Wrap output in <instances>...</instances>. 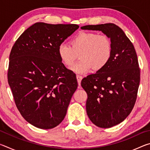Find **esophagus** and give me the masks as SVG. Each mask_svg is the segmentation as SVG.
<instances>
[{
	"label": "esophagus",
	"mask_w": 150,
	"mask_h": 150,
	"mask_svg": "<svg viewBox=\"0 0 150 150\" xmlns=\"http://www.w3.org/2000/svg\"><path fill=\"white\" fill-rule=\"evenodd\" d=\"M76 77H77V81H78V84L80 85H81V80H82L83 77L81 75H77V76H76Z\"/></svg>",
	"instance_id": "obj_1"
}]
</instances>
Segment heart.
Returning a JSON list of instances; mask_svg holds the SVG:
<instances>
[{
    "label": "heart",
    "instance_id": "heart-1",
    "mask_svg": "<svg viewBox=\"0 0 150 150\" xmlns=\"http://www.w3.org/2000/svg\"><path fill=\"white\" fill-rule=\"evenodd\" d=\"M70 45L63 44L58 47V55L66 67L74 64L78 55L80 61L71 70L85 73L93 69L99 71L107 65L112 55V45L107 35L96 32L79 33L70 40Z\"/></svg>",
    "mask_w": 150,
    "mask_h": 150
}]
</instances>
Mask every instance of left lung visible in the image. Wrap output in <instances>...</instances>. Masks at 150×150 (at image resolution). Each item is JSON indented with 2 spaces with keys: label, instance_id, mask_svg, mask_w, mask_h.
I'll use <instances>...</instances> for the list:
<instances>
[{
  "label": "left lung",
  "instance_id": "left-lung-1",
  "mask_svg": "<svg viewBox=\"0 0 150 150\" xmlns=\"http://www.w3.org/2000/svg\"><path fill=\"white\" fill-rule=\"evenodd\" d=\"M81 29L102 31L112 45L107 65L81 83L87 94L86 110L91 121L100 128H110L125 120L136 103L140 81L138 57L132 43L115 24L87 25Z\"/></svg>",
  "mask_w": 150,
  "mask_h": 150
}]
</instances>
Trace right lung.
Listing matches in <instances>:
<instances>
[{"instance_id":"right-lung-1","label":"right lung","mask_w":150,"mask_h":150,"mask_svg":"<svg viewBox=\"0 0 150 150\" xmlns=\"http://www.w3.org/2000/svg\"><path fill=\"white\" fill-rule=\"evenodd\" d=\"M77 24L37 22L20 35L9 57L8 82L25 120L38 128L62 122L78 83L58 55V47Z\"/></svg>"}]
</instances>
